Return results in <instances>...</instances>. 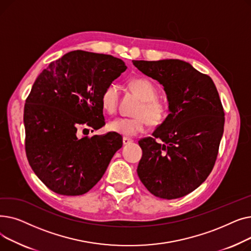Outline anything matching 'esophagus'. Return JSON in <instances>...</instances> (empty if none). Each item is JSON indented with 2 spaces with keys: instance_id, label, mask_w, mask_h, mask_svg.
I'll list each match as a JSON object with an SVG mask.
<instances>
[{
  "instance_id": "34e87169",
  "label": "esophagus",
  "mask_w": 251,
  "mask_h": 251,
  "mask_svg": "<svg viewBox=\"0 0 251 251\" xmlns=\"http://www.w3.org/2000/svg\"><path fill=\"white\" fill-rule=\"evenodd\" d=\"M132 142V139L130 138H127V137H123V144H125V146H127V144Z\"/></svg>"
}]
</instances>
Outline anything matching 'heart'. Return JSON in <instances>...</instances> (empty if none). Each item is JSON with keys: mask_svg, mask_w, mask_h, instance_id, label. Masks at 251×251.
Returning a JSON list of instances; mask_svg holds the SVG:
<instances>
[{"mask_svg": "<svg viewBox=\"0 0 251 251\" xmlns=\"http://www.w3.org/2000/svg\"><path fill=\"white\" fill-rule=\"evenodd\" d=\"M130 88L142 100L135 111L134 117L118 118L109 123L108 128L125 137H133L146 130L148 124L152 127L162 125L169 117L168 103L157 100V89L146 78H136L129 82ZM120 91L116 84L105 86L100 95L102 109L110 115L117 112Z\"/></svg>", "mask_w": 251, "mask_h": 251, "instance_id": "b5f03b06", "label": "heart"}]
</instances>
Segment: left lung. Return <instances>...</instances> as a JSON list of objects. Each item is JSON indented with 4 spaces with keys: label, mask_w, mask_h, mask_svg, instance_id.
Listing matches in <instances>:
<instances>
[{
    "label": "left lung",
    "mask_w": 251,
    "mask_h": 251,
    "mask_svg": "<svg viewBox=\"0 0 251 251\" xmlns=\"http://www.w3.org/2000/svg\"><path fill=\"white\" fill-rule=\"evenodd\" d=\"M132 62L163 84L171 112L152 137L138 141V177L154 196L179 199L202 184L215 166L225 124L219 92L212 78L184 61Z\"/></svg>",
    "instance_id": "left-lung-1"
}]
</instances>
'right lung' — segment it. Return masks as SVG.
I'll return each instance as SVG.
<instances>
[{
    "instance_id": "1",
    "label": "right lung",
    "mask_w": 251,
    "mask_h": 251,
    "mask_svg": "<svg viewBox=\"0 0 251 251\" xmlns=\"http://www.w3.org/2000/svg\"><path fill=\"white\" fill-rule=\"evenodd\" d=\"M127 67L111 55L73 50L50 63L38 75L25 100V152L35 175L61 195L88 192L100 180L120 134L108 132L78 137L105 122L100 95Z\"/></svg>"
}]
</instances>
